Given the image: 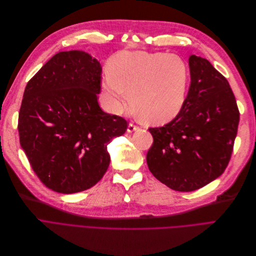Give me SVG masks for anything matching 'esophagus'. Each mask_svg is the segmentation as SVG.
<instances>
[{
	"label": "esophagus",
	"mask_w": 256,
	"mask_h": 256,
	"mask_svg": "<svg viewBox=\"0 0 256 256\" xmlns=\"http://www.w3.org/2000/svg\"><path fill=\"white\" fill-rule=\"evenodd\" d=\"M138 126H136V124H133V123H130V124L128 125L127 131H128L129 133H132V132H134V131H138Z\"/></svg>",
	"instance_id": "1"
}]
</instances>
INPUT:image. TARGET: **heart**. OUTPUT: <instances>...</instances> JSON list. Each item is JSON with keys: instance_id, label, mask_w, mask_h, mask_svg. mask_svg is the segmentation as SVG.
<instances>
[{"instance_id": "b5f03b06", "label": "heart", "mask_w": 256, "mask_h": 256, "mask_svg": "<svg viewBox=\"0 0 256 256\" xmlns=\"http://www.w3.org/2000/svg\"><path fill=\"white\" fill-rule=\"evenodd\" d=\"M190 72L184 59L164 52H123L102 78V99L110 112L123 110L130 90L133 108L149 123L173 120L184 108Z\"/></svg>"}]
</instances>
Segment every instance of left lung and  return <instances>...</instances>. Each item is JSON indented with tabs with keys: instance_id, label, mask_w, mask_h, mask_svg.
<instances>
[{
	"instance_id": "obj_1",
	"label": "left lung",
	"mask_w": 256,
	"mask_h": 256,
	"mask_svg": "<svg viewBox=\"0 0 256 256\" xmlns=\"http://www.w3.org/2000/svg\"><path fill=\"white\" fill-rule=\"evenodd\" d=\"M190 85L184 108L153 136L147 164L153 176L178 192L203 188L221 176L234 150L240 112L226 78L208 59L188 58Z\"/></svg>"
}]
</instances>
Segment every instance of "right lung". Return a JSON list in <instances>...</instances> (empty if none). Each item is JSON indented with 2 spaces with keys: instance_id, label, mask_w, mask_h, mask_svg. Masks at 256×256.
I'll return each instance as SVG.
<instances>
[{
  "instance_id": "obj_1",
  "label": "right lung",
  "mask_w": 256,
  "mask_h": 256,
  "mask_svg": "<svg viewBox=\"0 0 256 256\" xmlns=\"http://www.w3.org/2000/svg\"><path fill=\"white\" fill-rule=\"evenodd\" d=\"M102 66L83 51L59 52L27 83L18 114L20 142L35 174L50 190L90 188L106 173L107 144L127 120L98 103Z\"/></svg>"
}]
</instances>
